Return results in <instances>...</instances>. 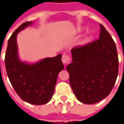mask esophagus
Listing matches in <instances>:
<instances>
[{
	"mask_svg": "<svg viewBox=\"0 0 124 124\" xmlns=\"http://www.w3.org/2000/svg\"><path fill=\"white\" fill-rule=\"evenodd\" d=\"M62 61L64 64H67L70 61V57H69L68 55H67V54H64L62 57Z\"/></svg>",
	"mask_w": 124,
	"mask_h": 124,
	"instance_id": "esophagus-1",
	"label": "esophagus"
}]
</instances>
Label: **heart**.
Instances as JSON below:
<instances>
[{"label":"heart","mask_w":124,"mask_h":124,"mask_svg":"<svg viewBox=\"0 0 124 124\" xmlns=\"http://www.w3.org/2000/svg\"><path fill=\"white\" fill-rule=\"evenodd\" d=\"M78 31H81V30H82V29H80V28H78Z\"/></svg>","instance_id":"obj_1"}]
</instances>
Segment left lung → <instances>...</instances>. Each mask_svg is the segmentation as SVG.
<instances>
[{
	"label": "left lung",
	"instance_id": "left-lung-1",
	"mask_svg": "<svg viewBox=\"0 0 124 124\" xmlns=\"http://www.w3.org/2000/svg\"><path fill=\"white\" fill-rule=\"evenodd\" d=\"M100 29L97 40L71 50L72 62L66 66L73 93L85 104L98 103L107 97L118 74L116 44L101 24Z\"/></svg>",
	"mask_w": 124,
	"mask_h": 124
}]
</instances>
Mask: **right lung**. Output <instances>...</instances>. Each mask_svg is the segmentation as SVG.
<instances>
[{"mask_svg": "<svg viewBox=\"0 0 124 124\" xmlns=\"http://www.w3.org/2000/svg\"><path fill=\"white\" fill-rule=\"evenodd\" d=\"M32 21L23 23L8 41L5 54L7 76L17 95L23 101L33 105H43L51 100L55 90L58 75L64 69L62 54L46 58L35 64L21 62L18 56L17 33Z\"/></svg>", "mask_w": 124, "mask_h": 124, "instance_id": "right-lung-1", "label": "right lung"}]
</instances>
